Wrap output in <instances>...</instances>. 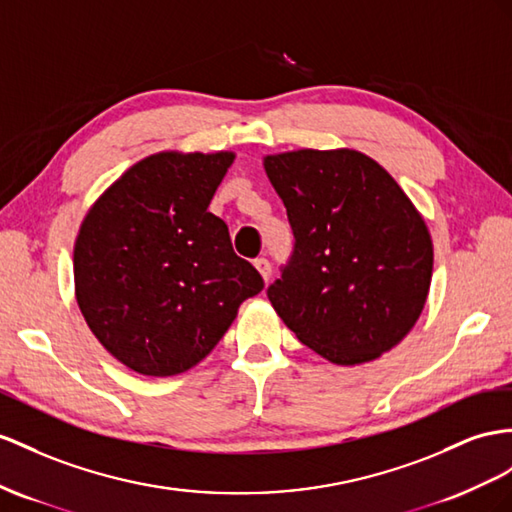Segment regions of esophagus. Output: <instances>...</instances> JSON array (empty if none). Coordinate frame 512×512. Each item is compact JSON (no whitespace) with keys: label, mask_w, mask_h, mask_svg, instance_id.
Instances as JSON below:
<instances>
[{"label":"esophagus","mask_w":512,"mask_h":512,"mask_svg":"<svg viewBox=\"0 0 512 512\" xmlns=\"http://www.w3.org/2000/svg\"><path fill=\"white\" fill-rule=\"evenodd\" d=\"M255 268L259 270L261 277H264V281H268V279H270L272 266H270V261H268L266 257H257V259H255Z\"/></svg>","instance_id":"esophagus-1"}]
</instances>
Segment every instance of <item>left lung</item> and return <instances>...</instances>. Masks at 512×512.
<instances>
[{
    "label": "left lung",
    "instance_id": "left-lung-1",
    "mask_svg": "<svg viewBox=\"0 0 512 512\" xmlns=\"http://www.w3.org/2000/svg\"><path fill=\"white\" fill-rule=\"evenodd\" d=\"M264 168L294 231L268 287L287 329L337 365L400 344L426 303L432 240L396 179L352 149L266 155Z\"/></svg>",
    "mask_w": 512,
    "mask_h": 512
}]
</instances>
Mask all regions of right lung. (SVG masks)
Wrapping results in <instances>:
<instances>
[{
  "label": "right lung",
  "mask_w": 512,
  "mask_h": 512,
  "mask_svg": "<svg viewBox=\"0 0 512 512\" xmlns=\"http://www.w3.org/2000/svg\"><path fill=\"white\" fill-rule=\"evenodd\" d=\"M233 153L144 157L88 209L73 251L75 298L114 359L144 376L203 361L261 274L207 212Z\"/></svg>",
  "instance_id": "right-lung-1"
}]
</instances>
